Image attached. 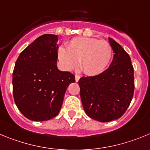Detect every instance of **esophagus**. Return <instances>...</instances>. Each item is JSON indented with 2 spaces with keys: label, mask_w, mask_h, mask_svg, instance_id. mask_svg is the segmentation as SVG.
<instances>
[{
  "label": "esophagus",
  "mask_w": 150,
  "mask_h": 150,
  "mask_svg": "<svg viewBox=\"0 0 150 150\" xmlns=\"http://www.w3.org/2000/svg\"><path fill=\"white\" fill-rule=\"evenodd\" d=\"M75 81L78 82V81H79V79H80V78H81V77H80V75H75Z\"/></svg>",
  "instance_id": "1"
}]
</instances>
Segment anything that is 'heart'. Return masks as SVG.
Wrapping results in <instances>:
<instances>
[{
    "label": "heart",
    "mask_w": 150,
    "mask_h": 150,
    "mask_svg": "<svg viewBox=\"0 0 150 150\" xmlns=\"http://www.w3.org/2000/svg\"><path fill=\"white\" fill-rule=\"evenodd\" d=\"M58 58L66 69H72L81 62L82 70L95 75L106 69L111 61L112 49L106 40L92 38H76L69 42L67 49L61 47Z\"/></svg>",
    "instance_id": "heart-1"
}]
</instances>
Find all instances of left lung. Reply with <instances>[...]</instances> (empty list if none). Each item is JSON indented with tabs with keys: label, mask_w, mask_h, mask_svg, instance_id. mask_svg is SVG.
Here are the masks:
<instances>
[{
	"label": "left lung",
	"mask_w": 150,
	"mask_h": 150,
	"mask_svg": "<svg viewBox=\"0 0 150 150\" xmlns=\"http://www.w3.org/2000/svg\"><path fill=\"white\" fill-rule=\"evenodd\" d=\"M114 58L107 69L95 76L82 77L78 84L83 110L100 122L117 120L127 111L135 89L134 69L129 55L109 38Z\"/></svg>",
	"instance_id": "left-lung-1"
}]
</instances>
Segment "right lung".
<instances>
[{
    "instance_id": "1",
    "label": "right lung",
    "mask_w": 150,
    "mask_h": 150,
    "mask_svg": "<svg viewBox=\"0 0 150 150\" xmlns=\"http://www.w3.org/2000/svg\"><path fill=\"white\" fill-rule=\"evenodd\" d=\"M58 36L38 38L20 54L12 74L15 104L28 119L48 121L59 113L75 75L57 67Z\"/></svg>"
}]
</instances>
